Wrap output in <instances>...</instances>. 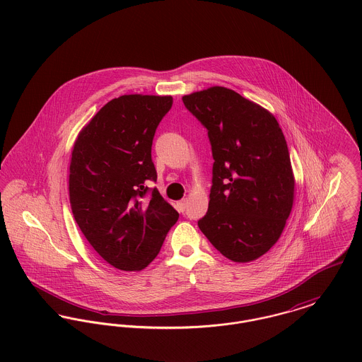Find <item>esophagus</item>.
Here are the masks:
<instances>
[{
	"label": "esophagus",
	"instance_id": "34e87169",
	"mask_svg": "<svg viewBox=\"0 0 362 362\" xmlns=\"http://www.w3.org/2000/svg\"><path fill=\"white\" fill-rule=\"evenodd\" d=\"M186 206H187V200H186V199H183V200H180L177 202V209H179L180 212H185V211H186Z\"/></svg>",
	"mask_w": 362,
	"mask_h": 362
}]
</instances>
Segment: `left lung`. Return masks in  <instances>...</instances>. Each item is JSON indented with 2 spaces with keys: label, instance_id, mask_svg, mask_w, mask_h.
Returning <instances> with one entry per match:
<instances>
[{
  "label": "left lung",
  "instance_id": "1",
  "mask_svg": "<svg viewBox=\"0 0 362 362\" xmlns=\"http://www.w3.org/2000/svg\"><path fill=\"white\" fill-rule=\"evenodd\" d=\"M208 130L212 186L199 228L235 262H250L279 240L293 206L294 176L281 126L261 105L214 86L183 98Z\"/></svg>",
  "mask_w": 362,
  "mask_h": 362
}]
</instances>
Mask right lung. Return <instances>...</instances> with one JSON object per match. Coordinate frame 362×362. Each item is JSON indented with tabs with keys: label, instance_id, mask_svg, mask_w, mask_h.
Wrapping results in <instances>:
<instances>
[{
	"label": "right lung",
	"instance_id": "right-lung-1",
	"mask_svg": "<svg viewBox=\"0 0 362 362\" xmlns=\"http://www.w3.org/2000/svg\"><path fill=\"white\" fill-rule=\"evenodd\" d=\"M170 95L129 94L81 129L69 166V200L93 248L121 271H141L160 252L177 211L162 199L151 146Z\"/></svg>",
	"mask_w": 362,
	"mask_h": 362
}]
</instances>
